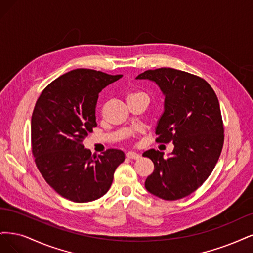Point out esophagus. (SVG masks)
<instances>
[{
  "label": "esophagus",
  "mask_w": 253,
  "mask_h": 253,
  "mask_svg": "<svg viewBox=\"0 0 253 253\" xmlns=\"http://www.w3.org/2000/svg\"><path fill=\"white\" fill-rule=\"evenodd\" d=\"M127 158L129 159H133V160H138L141 158V154L137 153V152H134V151H129L126 153Z\"/></svg>",
  "instance_id": "1"
}]
</instances>
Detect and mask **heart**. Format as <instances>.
<instances>
[{
	"instance_id": "heart-1",
	"label": "heart",
	"mask_w": 253,
	"mask_h": 253,
	"mask_svg": "<svg viewBox=\"0 0 253 253\" xmlns=\"http://www.w3.org/2000/svg\"><path fill=\"white\" fill-rule=\"evenodd\" d=\"M140 94H145V93H143V92H141V91H135V92L130 93V94L128 95V97H129V96H135V95H140Z\"/></svg>"
}]
</instances>
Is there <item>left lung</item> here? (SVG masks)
<instances>
[{
	"instance_id": "1",
	"label": "left lung",
	"mask_w": 253,
	"mask_h": 253,
	"mask_svg": "<svg viewBox=\"0 0 253 253\" xmlns=\"http://www.w3.org/2000/svg\"><path fill=\"white\" fill-rule=\"evenodd\" d=\"M136 79L153 81L164 93L156 141L174 145L168 159L154 149L143 153L154 164L145 188L163 200H180L202 186L221 156L224 125L217 96L204 79L173 68L146 70Z\"/></svg>"
}]
</instances>
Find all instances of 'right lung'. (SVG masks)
I'll use <instances>...</instances> for the list:
<instances>
[{
	"label": "right lung",
	"instance_id": "add662e5",
	"mask_svg": "<svg viewBox=\"0 0 253 253\" xmlns=\"http://www.w3.org/2000/svg\"><path fill=\"white\" fill-rule=\"evenodd\" d=\"M121 78L93 69L71 70L52 81L36 103L32 156L47 184L65 199L76 203L100 199L125 160L122 150L107 149L96 157L83 145L96 127L99 93Z\"/></svg>",
	"mask_w": 253,
	"mask_h": 253
}]
</instances>
